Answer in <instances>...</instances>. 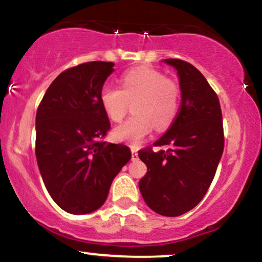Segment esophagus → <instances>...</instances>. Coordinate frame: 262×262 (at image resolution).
I'll use <instances>...</instances> for the list:
<instances>
[{"label": "esophagus", "mask_w": 262, "mask_h": 262, "mask_svg": "<svg viewBox=\"0 0 262 262\" xmlns=\"http://www.w3.org/2000/svg\"><path fill=\"white\" fill-rule=\"evenodd\" d=\"M132 160H133V161L138 160V152H137V150H135L134 148L132 149Z\"/></svg>", "instance_id": "34e87169"}]
</instances>
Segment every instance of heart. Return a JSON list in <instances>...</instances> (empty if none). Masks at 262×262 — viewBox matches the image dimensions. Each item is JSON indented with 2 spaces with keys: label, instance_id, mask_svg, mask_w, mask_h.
Segmentation results:
<instances>
[{
  "label": "heart",
  "instance_id": "obj_1",
  "mask_svg": "<svg viewBox=\"0 0 262 262\" xmlns=\"http://www.w3.org/2000/svg\"><path fill=\"white\" fill-rule=\"evenodd\" d=\"M180 90L172 80L166 79L152 68L132 69L123 74L119 87H102L100 102L112 122L122 121L133 103L134 116L113 129L116 141L138 145L152 130L169 128L179 110Z\"/></svg>",
  "mask_w": 262,
  "mask_h": 262
}]
</instances>
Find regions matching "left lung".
Segmentation results:
<instances>
[{
    "instance_id": "left-lung-1",
    "label": "left lung",
    "mask_w": 262,
    "mask_h": 262,
    "mask_svg": "<svg viewBox=\"0 0 262 262\" xmlns=\"http://www.w3.org/2000/svg\"><path fill=\"white\" fill-rule=\"evenodd\" d=\"M164 62L177 71L181 107L169 130L154 143L167 149L139 151L148 167L139 189L149 208L177 217L202 201L214 179L224 149L223 122L218 96L200 70L180 59Z\"/></svg>"
}]
</instances>
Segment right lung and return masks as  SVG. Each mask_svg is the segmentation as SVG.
<instances>
[{
    "instance_id": "add662e5",
    "label": "right lung",
    "mask_w": 262,
    "mask_h": 262,
    "mask_svg": "<svg viewBox=\"0 0 262 262\" xmlns=\"http://www.w3.org/2000/svg\"><path fill=\"white\" fill-rule=\"evenodd\" d=\"M113 62L68 69L53 81L35 117V156L52 198L71 214L95 212L130 160L128 146L101 141L111 123L100 102Z\"/></svg>"
}]
</instances>
